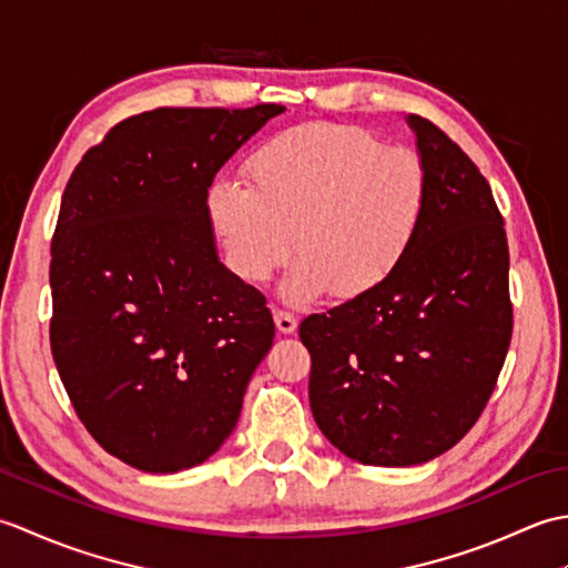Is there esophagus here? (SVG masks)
<instances>
[{"label": "esophagus", "mask_w": 568, "mask_h": 568, "mask_svg": "<svg viewBox=\"0 0 568 568\" xmlns=\"http://www.w3.org/2000/svg\"><path fill=\"white\" fill-rule=\"evenodd\" d=\"M273 320H275V327L281 334H293L297 329V320H295V315H291V312L273 310Z\"/></svg>", "instance_id": "esophagus-1"}]
</instances>
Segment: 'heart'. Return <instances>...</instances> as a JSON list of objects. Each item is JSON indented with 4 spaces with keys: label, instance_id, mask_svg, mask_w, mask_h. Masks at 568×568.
<instances>
[{
    "label": "heart",
    "instance_id": "1",
    "mask_svg": "<svg viewBox=\"0 0 568 568\" xmlns=\"http://www.w3.org/2000/svg\"><path fill=\"white\" fill-rule=\"evenodd\" d=\"M246 183L216 178L204 210L241 281L263 283L300 261L281 285L293 305L332 293H376L413 251L429 207V171L405 146L366 129L310 124L265 141L244 163Z\"/></svg>",
    "mask_w": 568,
    "mask_h": 568
}]
</instances>
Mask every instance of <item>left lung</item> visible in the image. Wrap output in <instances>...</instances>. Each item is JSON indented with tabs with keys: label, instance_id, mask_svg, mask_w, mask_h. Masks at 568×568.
<instances>
[{
	"label": "left lung",
	"instance_id": "left-lung-1",
	"mask_svg": "<svg viewBox=\"0 0 568 568\" xmlns=\"http://www.w3.org/2000/svg\"><path fill=\"white\" fill-rule=\"evenodd\" d=\"M429 207L405 263L361 300L310 315V407L336 449L415 466L476 425L513 336L508 239L488 180L427 119L407 116Z\"/></svg>",
	"mask_w": 568,
	"mask_h": 568
}]
</instances>
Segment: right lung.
<instances>
[{
  "label": "right lung",
  "instance_id": "add662e5",
  "mask_svg": "<svg viewBox=\"0 0 568 568\" xmlns=\"http://www.w3.org/2000/svg\"><path fill=\"white\" fill-rule=\"evenodd\" d=\"M281 104L161 106L72 171L51 244V352L80 422L149 474L192 468L234 432L275 336L216 256L204 195Z\"/></svg>",
  "mask_w": 568,
  "mask_h": 568
}]
</instances>
